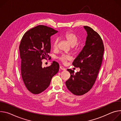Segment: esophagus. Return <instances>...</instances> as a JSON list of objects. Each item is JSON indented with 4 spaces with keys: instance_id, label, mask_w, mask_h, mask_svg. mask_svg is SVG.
<instances>
[{
    "instance_id": "34e87169",
    "label": "esophagus",
    "mask_w": 121,
    "mask_h": 121,
    "mask_svg": "<svg viewBox=\"0 0 121 121\" xmlns=\"http://www.w3.org/2000/svg\"><path fill=\"white\" fill-rule=\"evenodd\" d=\"M60 68L61 70H66V69L63 66H60Z\"/></svg>"
}]
</instances>
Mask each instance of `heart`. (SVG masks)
I'll return each instance as SVG.
<instances>
[{"label": "heart", "mask_w": 121, "mask_h": 121, "mask_svg": "<svg viewBox=\"0 0 121 121\" xmlns=\"http://www.w3.org/2000/svg\"><path fill=\"white\" fill-rule=\"evenodd\" d=\"M61 37L66 40L68 43L72 46H73V49L74 52H76L79 50V48L78 47H75L74 46L76 44L78 41V37L74 34L71 32H67L64 35H63ZM52 45L54 48H57L58 45V40L57 39H55L53 41ZM70 59L71 57L67 55H62L59 58V60L63 63H65L67 61L70 60Z\"/></svg>", "instance_id": "b5f03b06"}]
</instances>
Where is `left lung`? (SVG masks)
Instances as JSON below:
<instances>
[{
  "instance_id": "8db88e82",
  "label": "left lung",
  "mask_w": 121,
  "mask_h": 121,
  "mask_svg": "<svg viewBox=\"0 0 121 121\" xmlns=\"http://www.w3.org/2000/svg\"><path fill=\"white\" fill-rule=\"evenodd\" d=\"M84 27L87 36L85 46L73 62L80 71L67 69L71 74L65 82L67 87L75 95H83L88 92L95 84L102 61L104 47L99 34L87 26Z\"/></svg>"
}]
</instances>
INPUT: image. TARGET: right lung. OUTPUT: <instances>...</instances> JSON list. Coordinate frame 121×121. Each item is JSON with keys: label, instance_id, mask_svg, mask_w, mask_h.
Masks as SVG:
<instances>
[{"label": "right lung", "instance_id": "right-lung-1", "mask_svg": "<svg viewBox=\"0 0 121 121\" xmlns=\"http://www.w3.org/2000/svg\"><path fill=\"white\" fill-rule=\"evenodd\" d=\"M57 32L47 26L38 25L27 31L22 38L19 46L22 77L27 89L34 94L46 90L59 71V64L55 61L50 66L42 67V60L49 57L50 36Z\"/></svg>", "mask_w": 121, "mask_h": 121}]
</instances>
